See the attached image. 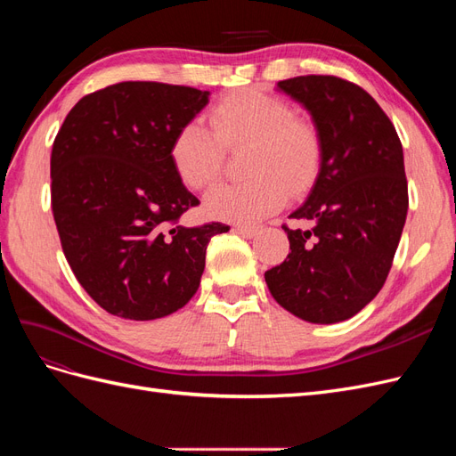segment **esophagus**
<instances>
[{"label": "esophagus", "mask_w": 456, "mask_h": 456, "mask_svg": "<svg viewBox=\"0 0 456 456\" xmlns=\"http://www.w3.org/2000/svg\"><path fill=\"white\" fill-rule=\"evenodd\" d=\"M236 230H238V233H241L243 238H253L258 233V226H238Z\"/></svg>", "instance_id": "1"}]
</instances>
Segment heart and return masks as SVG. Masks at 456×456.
<instances>
[{
	"mask_svg": "<svg viewBox=\"0 0 456 456\" xmlns=\"http://www.w3.org/2000/svg\"><path fill=\"white\" fill-rule=\"evenodd\" d=\"M211 131L188 121L169 148L175 175L190 190L209 188L224 167L226 151L247 148L245 181L223 184L205 198V213L230 223H253L275 213L287 196L306 191L322 167L323 142L314 123L295 108L255 89L220 99L209 112Z\"/></svg>",
	"mask_w": 456,
	"mask_h": 456,
	"instance_id": "1",
	"label": "heart"
}]
</instances>
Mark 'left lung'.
I'll use <instances>...</instances> for the list:
<instances>
[{
  "instance_id": "8db88e82",
  "label": "left lung",
  "mask_w": 456,
  "mask_h": 456,
  "mask_svg": "<svg viewBox=\"0 0 456 456\" xmlns=\"http://www.w3.org/2000/svg\"><path fill=\"white\" fill-rule=\"evenodd\" d=\"M278 89L308 110L323 159L306 201L283 224L291 253L265 273L272 297L310 323H338L379 295L407 218L403 148L372 96L335 76H298Z\"/></svg>"
}]
</instances>
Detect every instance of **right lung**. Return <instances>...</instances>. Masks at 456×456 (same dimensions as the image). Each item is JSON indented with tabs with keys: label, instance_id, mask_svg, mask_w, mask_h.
Listing matches in <instances>:
<instances>
[{
	"label": "right lung",
	"instance_id": "obj_1",
	"mask_svg": "<svg viewBox=\"0 0 456 456\" xmlns=\"http://www.w3.org/2000/svg\"><path fill=\"white\" fill-rule=\"evenodd\" d=\"M209 91L123 81L84 96L53 142L51 205L64 256L108 314L165 317L196 295L211 238L230 226L188 228L200 200L169 158L175 133Z\"/></svg>",
	"mask_w": 456,
	"mask_h": 456
}]
</instances>
